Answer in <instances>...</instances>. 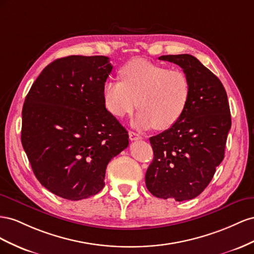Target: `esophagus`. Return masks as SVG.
<instances>
[{
	"label": "esophagus",
	"mask_w": 254,
	"mask_h": 254,
	"mask_svg": "<svg viewBox=\"0 0 254 254\" xmlns=\"http://www.w3.org/2000/svg\"><path fill=\"white\" fill-rule=\"evenodd\" d=\"M128 136H129V139H131V140H139V139L142 138L141 135L137 134V133H135V132H132V131L128 133Z\"/></svg>",
	"instance_id": "34e87169"
}]
</instances>
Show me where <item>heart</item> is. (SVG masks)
Instances as JSON below:
<instances>
[{"instance_id": "heart-1", "label": "heart", "mask_w": 254, "mask_h": 254, "mask_svg": "<svg viewBox=\"0 0 254 254\" xmlns=\"http://www.w3.org/2000/svg\"><path fill=\"white\" fill-rule=\"evenodd\" d=\"M120 77L121 81L104 83L105 107L119 118L137 107V127L168 128L182 117L190 102V78L180 69L137 59L122 67Z\"/></svg>"}]
</instances>
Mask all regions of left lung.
Listing matches in <instances>:
<instances>
[{
  "instance_id": "obj_1",
  "label": "left lung",
  "mask_w": 254,
  "mask_h": 254,
  "mask_svg": "<svg viewBox=\"0 0 254 254\" xmlns=\"http://www.w3.org/2000/svg\"><path fill=\"white\" fill-rule=\"evenodd\" d=\"M190 82L184 114L163 133L150 137L154 157L146 172L148 190L157 198L190 200L211 182L224 157L231 114L226 89L213 72L190 54L163 55Z\"/></svg>"
}]
</instances>
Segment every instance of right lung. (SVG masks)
I'll return each mask as SVG.
<instances>
[{
  "label": "right lung",
  "mask_w": 254,
  "mask_h": 254,
  "mask_svg": "<svg viewBox=\"0 0 254 254\" xmlns=\"http://www.w3.org/2000/svg\"><path fill=\"white\" fill-rule=\"evenodd\" d=\"M112 69L106 56L63 57L42 70L25 98L23 149L41 185L64 199L97 194L108 163L128 146L103 100Z\"/></svg>",
  "instance_id": "obj_1"
}]
</instances>
